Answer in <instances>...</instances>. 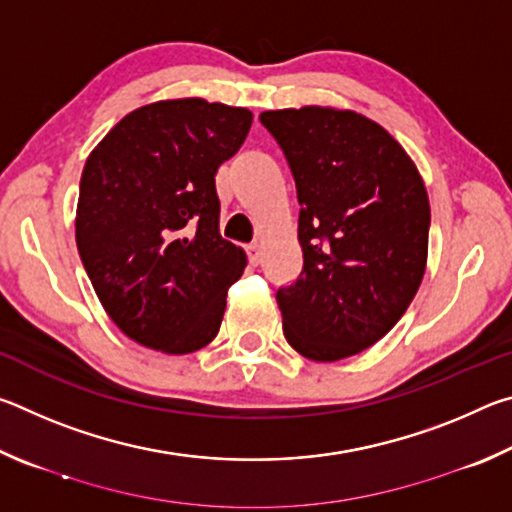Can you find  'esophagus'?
<instances>
[{
    "label": "esophagus",
    "instance_id": "34e87169",
    "mask_svg": "<svg viewBox=\"0 0 512 512\" xmlns=\"http://www.w3.org/2000/svg\"><path fill=\"white\" fill-rule=\"evenodd\" d=\"M246 253H248L250 266H259V264H262V248H259L257 244H250V246L246 248Z\"/></svg>",
    "mask_w": 512,
    "mask_h": 512
}]
</instances>
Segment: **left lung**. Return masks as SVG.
I'll use <instances>...</instances> for the list:
<instances>
[{"instance_id":"obj_1","label":"left lung","mask_w":512,"mask_h":512,"mask_svg":"<svg viewBox=\"0 0 512 512\" xmlns=\"http://www.w3.org/2000/svg\"><path fill=\"white\" fill-rule=\"evenodd\" d=\"M296 178L302 273L277 291L284 339L311 361L354 357L391 332L420 289L429 196L395 137L334 106L266 110Z\"/></svg>"}]
</instances>
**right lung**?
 I'll use <instances>...</instances> for the list:
<instances>
[{
  "instance_id": "obj_1",
  "label": "right lung",
  "mask_w": 512,
  "mask_h": 512,
  "mask_svg": "<svg viewBox=\"0 0 512 512\" xmlns=\"http://www.w3.org/2000/svg\"><path fill=\"white\" fill-rule=\"evenodd\" d=\"M250 124L248 108L162 99L119 119L85 160L81 262L112 323L144 348L189 354L219 334L248 259L221 237L214 176Z\"/></svg>"
}]
</instances>
